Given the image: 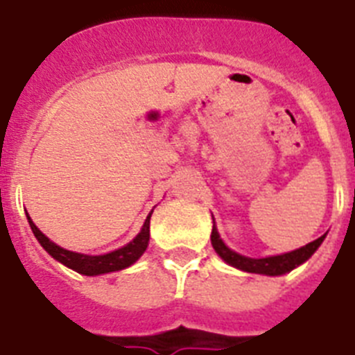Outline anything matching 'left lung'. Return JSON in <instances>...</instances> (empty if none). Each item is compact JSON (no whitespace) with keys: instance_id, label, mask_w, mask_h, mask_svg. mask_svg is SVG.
<instances>
[{"instance_id":"8db88e82","label":"left lung","mask_w":355,"mask_h":355,"mask_svg":"<svg viewBox=\"0 0 355 355\" xmlns=\"http://www.w3.org/2000/svg\"><path fill=\"white\" fill-rule=\"evenodd\" d=\"M327 234L320 236L314 242L306 243V245L300 247L293 252H285L279 256H269V258H247V256L238 254V252L231 251L225 243L222 242L218 231L213 225V233H211V243H213L214 251L218 252V256L223 261H227L229 265H233L236 269H242L245 272H256V274H267V276H279V274L291 272L296 269L297 265H302L315 252V249L321 245Z\"/></svg>"}]
</instances>
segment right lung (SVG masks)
I'll list each match as a JSON object with an SVG mask.
<instances>
[{
    "label": "right lung",
    "mask_w": 355,
    "mask_h": 355,
    "mask_svg": "<svg viewBox=\"0 0 355 355\" xmlns=\"http://www.w3.org/2000/svg\"><path fill=\"white\" fill-rule=\"evenodd\" d=\"M153 213V211H151ZM151 213L148 214L144 225H142V231L133 238V242H130L128 245L121 247L117 251L108 252V254L103 256H88V254H79V252H71L62 249V247L55 245L53 242H50L49 238L41 233L40 229L35 227V223L32 222L31 216H28V223H31V229L34 236L37 238V242L43 245V249L49 252L52 258H55L58 261H61L62 265H67L70 269H73L79 274H86V276H97V274H106L113 272V270H121L130 267L132 263H135L139 258L142 256V252L146 251L148 242H150V218Z\"/></svg>",
    "instance_id": "obj_1"
}]
</instances>
